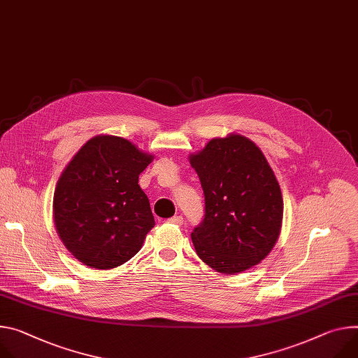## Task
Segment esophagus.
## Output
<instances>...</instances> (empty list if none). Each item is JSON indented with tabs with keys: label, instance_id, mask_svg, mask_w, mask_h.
<instances>
[{
	"label": "esophagus",
	"instance_id": "esophagus-1",
	"mask_svg": "<svg viewBox=\"0 0 358 358\" xmlns=\"http://www.w3.org/2000/svg\"><path fill=\"white\" fill-rule=\"evenodd\" d=\"M170 221H171V222H174V224L181 225V224L184 222V218H182V215H174V217H171V218H170Z\"/></svg>",
	"mask_w": 358,
	"mask_h": 358
}]
</instances>
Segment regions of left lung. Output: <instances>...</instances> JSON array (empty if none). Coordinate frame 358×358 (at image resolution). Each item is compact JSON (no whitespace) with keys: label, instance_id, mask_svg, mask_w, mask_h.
<instances>
[{"label":"left lung","instance_id":"8db88e82","mask_svg":"<svg viewBox=\"0 0 358 358\" xmlns=\"http://www.w3.org/2000/svg\"><path fill=\"white\" fill-rule=\"evenodd\" d=\"M189 162L206 201L191 233L199 257L225 274L258 264L274 247L282 221L281 189L262 150L229 136L211 140Z\"/></svg>","mask_w":358,"mask_h":358}]
</instances>
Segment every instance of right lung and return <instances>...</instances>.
I'll list each match as a JSON object with an SVG mask.
<instances>
[{
    "mask_svg": "<svg viewBox=\"0 0 358 358\" xmlns=\"http://www.w3.org/2000/svg\"><path fill=\"white\" fill-rule=\"evenodd\" d=\"M152 159L121 137L91 138L62 171L54 192L59 238L85 266L118 267L134 257L154 227L138 185Z\"/></svg>",
    "mask_w": 358,
    "mask_h": 358,
    "instance_id": "right-lung-1",
    "label": "right lung"
}]
</instances>
